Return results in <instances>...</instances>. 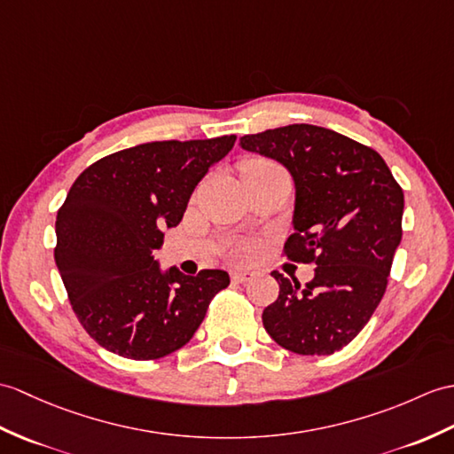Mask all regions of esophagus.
I'll list each match as a JSON object with an SVG mask.
<instances>
[{"label":"esophagus","mask_w":454,"mask_h":454,"mask_svg":"<svg viewBox=\"0 0 454 454\" xmlns=\"http://www.w3.org/2000/svg\"><path fill=\"white\" fill-rule=\"evenodd\" d=\"M251 278H253V272H249V270H234V272H231V280L238 282V284H246Z\"/></svg>","instance_id":"esophagus-1"}]
</instances>
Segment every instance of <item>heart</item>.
Wrapping results in <instances>:
<instances>
[{
  "label": "heart",
  "mask_w": 454,
  "mask_h": 454,
  "mask_svg": "<svg viewBox=\"0 0 454 454\" xmlns=\"http://www.w3.org/2000/svg\"><path fill=\"white\" fill-rule=\"evenodd\" d=\"M272 170H278V168L265 160V158H249L244 164H241V176L246 174H261V172H272ZM247 255V249H238L236 251V257H246Z\"/></svg>",
  "instance_id": "obj_1"
}]
</instances>
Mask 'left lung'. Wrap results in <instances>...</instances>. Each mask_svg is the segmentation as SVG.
<instances>
[{
  "instance_id": "left-lung-1",
  "label": "left lung",
  "mask_w": 454,
  "mask_h": 454,
  "mask_svg": "<svg viewBox=\"0 0 454 454\" xmlns=\"http://www.w3.org/2000/svg\"><path fill=\"white\" fill-rule=\"evenodd\" d=\"M239 145L290 170L296 231L284 255L317 265L303 288L270 272L280 292L262 311V325L294 354L329 356L356 339L387 290L403 239V187L377 151L317 125L244 135Z\"/></svg>"
}]
</instances>
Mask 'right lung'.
Here are the masks:
<instances>
[{
	"mask_svg": "<svg viewBox=\"0 0 454 454\" xmlns=\"http://www.w3.org/2000/svg\"><path fill=\"white\" fill-rule=\"evenodd\" d=\"M236 135L154 141L100 158L73 182L58 210L54 259L71 308L90 339L137 362L185 346L228 272H160L153 249L182 223L189 197Z\"/></svg>",
	"mask_w": 454,
	"mask_h": 454,
	"instance_id": "1",
	"label": "right lung"
}]
</instances>
